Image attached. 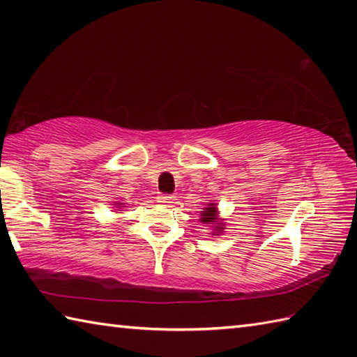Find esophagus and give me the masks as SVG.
Wrapping results in <instances>:
<instances>
[{
  "label": "esophagus",
  "mask_w": 357,
  "mask_h": 357,
  "mask_svg": "<svg viewBox=\"0 0 357 357\" xmlns=\"http://www.w3.org/2000/svg\"><path fill=\"white\" fill-rule=\"evenodd\" d=\"M174 201H176V196H173V195H159L158 196V202L164 204V206H172V204H174Z\"/></svg>",
  "instance_id": "1"
}]
</instances>
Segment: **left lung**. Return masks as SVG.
<instances>
[{
  "label": "left lung",
  "instance_id": "1",
  "mask_svg": "<svg viewBox=\"0 0 357 357\" xmlns=\"http://www.w3.org/2000/svg\"><path fill=\"white\" fill-rule=\"evenodd\" d=\"M199 221L202 224H208L210 227H213L215 229L213 233L216 234V236H219V233H222V230H224V222H221L218 219V208H216V204H213V202L207 204V207L202 210Z\"/></svg>",
  "mask_w": 357,
  "mask_h": 357
}]
</instances>
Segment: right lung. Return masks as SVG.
Segmentation results:
<instances>
[{"label":"right lung","mask_w":357,"mask_h":357,"mask_svg":"<svg viewBox=\"0 0 357 357\" xmlns=\"http://www.w3.org/2000/svg\"><path fill=\"white\" fill-rule=\"evenodd\" d=\"M116 204H123V202H116ZM118 207H124V206H118Z\"/></svg>","instance_id":"1"}]
</instances>
